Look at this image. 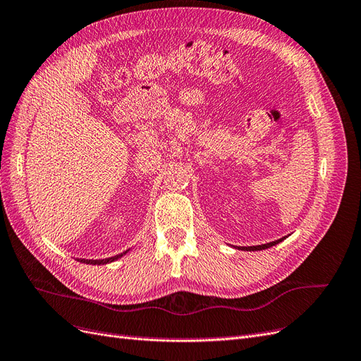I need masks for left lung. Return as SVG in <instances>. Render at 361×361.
Here are the masks:
<instances>
[{
	"label": "left lung",
	"mask_w": 361,
	"mask_h": 361,
	"mask_svg": "<svg viewBox=\"0 0 361 361\" xmlns=\"http://www.w3.org/2000/svg\"><path fill=\"white\" fill-rule=\"evenodd\" d=\"M283 239H286V236H283L280 239H277V241H272V243H268V244H262V245H253V247H238V250H244V251H259V250H267L272 245H276L279 243H281Z\"/></svg>",
	"instance_id": "obj_1"
}]
</instances>
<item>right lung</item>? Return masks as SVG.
Here are the masks:
<instances>
[{
  "label": "right lung",
  "mask_w": 361,
  "mask_h": 361,
  "mask_svg": "<svg viewBox=\"0 0 361 361\" xmlns=\"http://www.w3.org/2000/svg\"><path fill=\"white\" fill-rule=\"evenodd\" d=\"M128 251L129 250L123 251V253H120V255H116L113 257H106V259H96V260H93V259H76V260L82 262V264H89V265H105V264H111V262H114V260L120 259L122 256H125Z\"/></svg>",
  "instance_id": "1"
}]
</instances>
